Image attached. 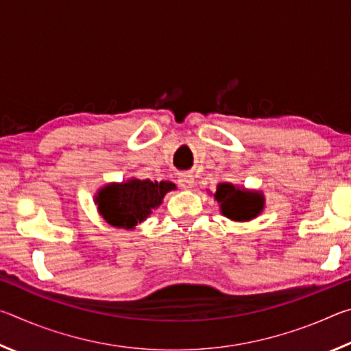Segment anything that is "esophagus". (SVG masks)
<instances>
[{
    "label": "esophagus",
    "instance_id": "1",
    "mask_svg": "<svg viewBox=\"0 0 351 351\" xmlns=\"http://www.w3.org/2000/svg\"><path fill=\"white\" fill-rule=\"evenodd\" d=\"M178 182H180V186L182 189H192L195 186V180L190 173H182L180 176V180H178Z\"/></svg>",
    "mask_w": 351,
    "mask_h": 351
}]
</instances>
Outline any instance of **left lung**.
Returning a JSON list of instances; mask_svg holds the SVG:
<instances>
[{
	"mask_svg": "<svg viewBox=\"0 0 351 351\" xmlns=\"http://www.w3.org/2000/svg\"><path fill=\"white\" fill-rule=\"evenodd\" d=\"M215 199L221 206L223 215L235 221H247L263 209V199L260 195L235 189L232 184H219Z\"/></svg>",
	"mask_w": 351,
	"mask_h": 351,
	"instance_id": "1",
	"label": "left lung"
}]
</instances>
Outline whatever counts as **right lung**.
<instances>
[{"mask_svg": "<svg viewBox=\"0 0 351 351\" xmlns=\"http://www.w3.org/2000/svg\"><path fill=\"white\" fill-rule=\"evenodd\" d=\"M175 189L171 182H152L132 180L111 184L99 192L96 203L102 217L116 228L132 229L161 204L165 193Z\"/></svg>", "mask_w": 351, "mask_h": 351, "instance_id": "add662e5", "label": "right lung"}]
</instances>
